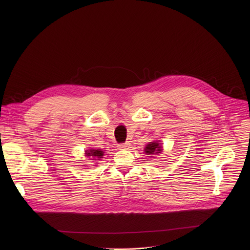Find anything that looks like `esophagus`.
<instances>
[{"label":"esophagus","mask_w":250,"mask_h":250,"mask_svg":"<svg viewBox=\"0 0 250 250\" xmlns=\"http://www.w3.org/2000/svg\"><path fill=\"white\" fill-rule=\"evenodd\" d=\"M130 143H122L119 145V149H122V150H128L130 148Z\"/></svg>","instance_id":"esophagus-1"}]
</instances>
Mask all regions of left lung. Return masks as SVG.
<instances>
[{
	"label": "left lung",
	"mask_w": 250,
	"mask_h": 250,
	"mask_svg": "<svg viewBox=\"0 0 250 250\" xmlns=\"http://www.w3.org/2000/svg\"><path fill=\"white\" fill-rule=\"evenodd\" d=\"M163 151V146L159 142L149 143L144 148V153L149 155L150 157H155V155H159Z\"/></svg>",
	"instance_id": "left-lung-1"
}]
</instances>
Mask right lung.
I'll list each match as a JSON object with an SVG mask.
<instances>
[{"label":"right lung","instance_id":"obj_1","mask_svg":"<svg viewBox=\"0 0 250 250\" xmlns=\"http://www.w3.org/2000/svg\"><path fill=\"white\" fill-rule=\"evenodd\" d=\"M103 155L104 152L101 149H89L85 151V156L92 158L91 160H101V158H103Z\"/></svg>","mask_w":250,"mask_h":250}]
</instances>
